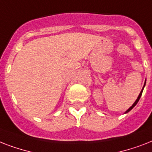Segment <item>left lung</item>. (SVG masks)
<instances>
[{
	"label": "left lung",
	"instance_id": "1",
	"mask_svg": "<svg viewBox=\"0 0 152 152\" xmlns=\"http://www.w3.org/2000/svg\"><path fill=\"white\" fill-rule=\"evenodd\" d=\"M145 83H146V82H145V83H144V87H143V88H142L141 91H140V93L139 96H138V98H137V100H136V101H135V102H134V103L132 104V106H130L129 108L127 110L125 111V113H128V112H129V111L131 110H132V109L133 108V107H134L135 106H136V105H137V102H139L140 99V97H141V95H142V92H143V90H144V86H145Z\"/></svg>",
	"mask_w": 152,
	"mask_h": 152
}]
</instances>
